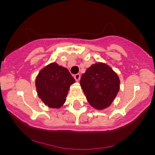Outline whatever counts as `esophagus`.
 <instances>
[{
	"label": "esophagus",
	"instance_id": "34e87169",
	"mask_svg": "<svg viewBox=\"0 0 155 155\" xmlns=\"http://www.w3.org/2000/svg\"><path fill=\"white\" fill-rule=\"evenodd\" d=\"M74 79H75L76 81H79V79H80V78H81V75H80L79 74H75V75H74Z\"/></svg>",
	"mask_w": 155,
	"mask_h": 155
}]
</instances>
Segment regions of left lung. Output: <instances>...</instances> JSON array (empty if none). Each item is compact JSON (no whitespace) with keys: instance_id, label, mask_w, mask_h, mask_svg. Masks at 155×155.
Segmentation results:
<instances>
[{"instance_id":"left-lung-1","label":"left lung","mask_w":155,"mask_h":155,"mask_svg":"<svg viewBox=\"0 0 155 155\" xmlns=\"http://www.w3.org/2000/svg\"><path fill=\"white\" fill-rule=\"evenodd\" d=\"M120 81L111 67L103 63L92 65L82 74L80 84L88 103L102 110L108 107L120 90Z\"/></svg>"}]
</instances>
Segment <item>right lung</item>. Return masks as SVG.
<instances>
[{
    "mask_svg": "<svg viewBox=\"0 0 155 155\" xmlns=\"http://www.w3.org/2000/svg\"><path fill=\"white\" fill-rule=\"evenodd\" d=\"M75 82L68 70L56 63L40 71L35 79L39 98L49 108H59L65 104L70 86Z\"/></svg>",
    "mask_w": 155,
    "mask_h": 155,
    "instance_id": "obj_1",
    "label": "right lung"
}]
</instances>
